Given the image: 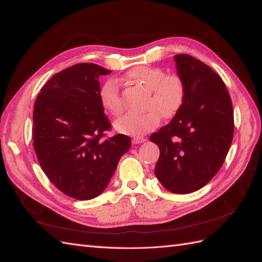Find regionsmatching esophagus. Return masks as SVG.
Instances as JSON below:
<instances>
[{
  "mask_svg": "<svg viewBox=\"0 0 262 262\" xmlns=\"http://www.w3.org/2000/svg\"><path fill=\"white\" fill-rule=\"evenodd\" d=\"M145 141H146V138H145V137H142V136H136V137H134V138L132 139L133 144H141V143H143V142H145Z\"/></svg>",
  "mask_w": 262,
  "mask_h": 262,
  "instance_id": "obj_1",
  "label": "esophagus"
}]
</instances>
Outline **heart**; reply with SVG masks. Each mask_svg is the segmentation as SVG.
Instances as JSON below:
<instances>
[{
	"instance_id": "heart-1",
	"label": "heart",
	"mask_w": 262,
	"mask_h": 262,
	"mask_svg": "<svg viewBox=\"0 0 262 262\" xmlns=\"http://www.w3.org/2000/svg\"><path fill=\"white\" fill-rule=\"evenodd\" d=\"M128 80L142 86L148 91L145 109L142 114H125L115 121V128L126 135L138 136L155 129L161 116L171 119L182 109L186 98V86L181 76L166 75L165 71L149 66H138L126 74ZM101 106L113 116L123 111L119 83L115 79H108L99 91Z\"/></svg>"
}]
</instances>
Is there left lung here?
<instances>
[{
    "instance_id": "1",
    "label": "left lung",
    "mask_w": 262,
    "mask_h": 262,
    "mask_svg": "<svg viewBox=\"0 0 262 262\" xmlns=\"http://www.w3.org/2000/svg\"><path fill=\"white\" fill-rule=\"evenodd\" d=\"M186 98L171 123L151 134L160 147L155 175L169 192L198 191L213 179L233 138L232 101L221 77L188 54L174 57Z\"/></svg>"
}]
</instances>
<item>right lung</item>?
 Listing matches in <instances>:
<instances>
[{
	"mask_svg": "<svg viewBox=\"0 0 262 262\" xmlns=\"http://www.w3.org/2000/svg\"><path fill=\"white\" fill-rule=\"evenodd\" d=\"M95 63H78L54 75L36 97L32 139L41 168L66 195L91 200L105 190L130 147L123 134L105 137L112 124L99 99Z\"/></svg>",
	"mask_w": 262,
	"mask_h": 262,
	"instance_id": "obj_1",
	"label": "right lung"
}]
</instances>
